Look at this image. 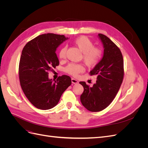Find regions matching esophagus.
Wrapping results in <instances>:
<instances>
[{
    "label": "esophagus",
    "mask_w": 148,
    "mask_h": 148,
    "mask_svg": "<svg viewBox=\"0 0 148 148\" xmlns=\"http://www.w3.org/2000/svg\"><path fill=\"white\" fill-rule=\"evenodd\" d=\"M71 82H72V83L73 84H77L78 83V80H77L75 78H71Z\"/></svg>",
    "instance_id": "obj_1"
}]
</instances>
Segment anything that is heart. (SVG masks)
<instances>
[{
  "instance_id": "heart-1",
  "label": "heart",
  "mask_w": 148,
  "mask_h": 148,
  "mask_svg": "<svg viewBox=\"0 0 148 148\" xmlns=\"http://www.w3.org/2000/svg\"><path fill=\"white\" fill-rule=\"evenodd\" d=\"M74 43L83 53V59L87 65L94 66L96 65L102 57V51L100 49L94 47L93 42L86 36H80L74 41ZM66 47H62L59 52V56L61 59L66 57ZM65 71L73 77L77 76L84 70L83 65L81 64L71 63L66 66Z\"/></svg>"
}]
</instances>
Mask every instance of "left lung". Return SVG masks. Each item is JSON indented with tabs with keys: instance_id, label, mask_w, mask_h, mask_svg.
Returning a JSON list of instances; mask_svg holds the SVG:
<instances>
[{
	"instance_id": "1",
	"label": "left lung",
	"mask_w": 148,
	"mask_h": 148,
	"mask_svg": "<svg viewBox=\"0 0 148 148\" xmlns=\"http://www.w3.org/2000/svg\"><path fill=\"white\" fill-rule=\"evenodd\" d=\"M104 46L102 59L89 74L97 75L96 83L91 87L81 82L84 91L80 96L83 106L91 112H99L113 101L122 83L124 69L123 59L120 49L111 40L99 34Z\"/></svg>"
}]
</instances>
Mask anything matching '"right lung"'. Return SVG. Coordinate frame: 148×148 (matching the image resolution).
<instances>
[{
	"label": "right lung",
	"mask_w": 148,
	"mask_h": 148,
	"mask_svg": "<svg viewBox=\"0 0 148 148\" xmlns=\"http://www.w3.org/2000/svg\"><path fill=\"white\" fill-rule=\"evenodd\" d=\"M67 38L64 35L47 33L31 40L23 49L18 74L22 90L29 101L41 110L50 109L71 84L69 76L62 75L53 82L48 72L59 65L56 51Z\"/></svg>",
	"instance_id": "add662e5"
}]
</instances>
